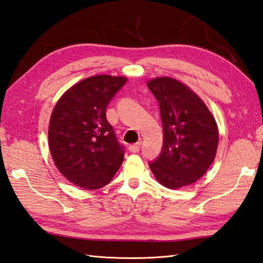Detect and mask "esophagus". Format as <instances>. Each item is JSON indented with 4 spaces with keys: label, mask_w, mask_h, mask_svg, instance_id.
<instances>
[{
    "label": "esophagus",
    "mask_w": 263,
    "mask_h": 263,
    "mask_svg": "<svg viewBox=\"0 0 263 263\" xmlns=\"http://www.w3.org/2000/svg\"><path fill=\"white\" fill-rule=\"evenodd\" d=\"M140 148H141V143L138 142V143H133L131 146H128V150H130L131 153H138L140 152Z\"/></svg>",
    "instance_id": "34e87169"
}]
</instances>
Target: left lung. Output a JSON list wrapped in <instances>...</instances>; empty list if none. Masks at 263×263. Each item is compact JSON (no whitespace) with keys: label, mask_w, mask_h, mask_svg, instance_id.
Masks as SVG:
<instances>
[{"label":"left lung","mask_w":263,"mask_h":263,"mask_svg":"<svg viewBox=\"0 0 263 263\" xmlns=\"http://www.w3.org/2000/svg\"><path fill=\"white\" fill-rule=\"evenodd\" d=\"M159 103L164 141L160 155L149 167L161 185L180 189L197 182L217 153L215 117L197 93L168 77L147 83Z\"/></svg>","instance_id":"obj_1"}]
</instances>
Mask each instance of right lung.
Returning <instances> with one entry per match:
<instances>
[{
  "label": "right lung",
  "mask_w": 263,
  "mask_h": 263,
  "mask_svg": "<svg viewBox=\"0 0 263 263\" xmlns=\"http://www.w3.org/2000/svg\"><path fill=\"white\" fill-rule=\"evenodd\" d=\"M126 81L106 74L87 78L55 105L48 127L49 150L61 174L77 186H105L123 163L124 147L106 119V108Z\"/></svg>",
  "instance_id": "obj_1"
}]
</instances>
